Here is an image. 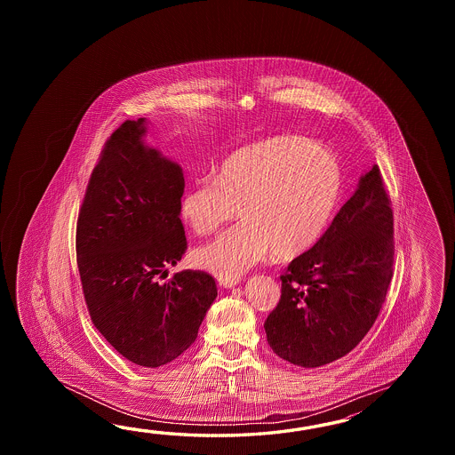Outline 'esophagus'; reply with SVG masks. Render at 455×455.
I'll return each instance as SVG.
<instances>
[{
	"mask_svg": "<svg viewBox=\"0 0 455 455\" xmlns=\"http://www.w3.org/2000/svg\"><path fill=\"white\" fill-rule=\"evenodd\" d=\"M241 283V276L239 278H229V280H221L220 278V284L223 286V288H234L235 284H239Z\"/></svg>",
	"mask_w": 455,
	"mask_h": 455,
	"instance_id": "1",
	"label": "esophagus"
}]
</instances>
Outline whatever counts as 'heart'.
<instances>
[{
  "label": "heart",
  "mask_w": 455,
  "mask_h": 455,
  "mask_svg": "<svg viewBox=\"0 0 455 455\" xmlns=\"http://www.w3.org/2000/svg\"><path fill=\"white\" fill-rule=\"evenodd\" d=\"M341 194V165L327 146L281 135L242 146L214 169L213 180L188 187L179 200L182 223L196 235L241 224L195 251V263L221 280L239 278L271 251L291 259L319 241Z\"/></svg>",
  "instance_id": "obj_1"
}]
</instances>
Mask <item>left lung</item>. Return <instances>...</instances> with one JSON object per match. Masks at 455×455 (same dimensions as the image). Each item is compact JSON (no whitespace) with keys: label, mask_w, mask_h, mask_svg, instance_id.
Returning a JSON list of instances; mask_svg holds the SVG:
<instances>
[{"label":"left lung","mask_w":455,"mask_h":455,"mask_svg":"<svg viewBox=\"0 0 455 455\" xmlns=\"http://www.w3.org/2000/svg\"><path fill=\"white\" fill-rule=\"evenodd\" d=\"M394 253L392 202L374 165L319 241L281 275L280 302L263 323L270 348L300 368L348 355L386 302Z\"/></svg>","instance_id":"1"}]
</instances>
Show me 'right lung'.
Segmentation results:
<instances>
[{"mask_svg":"<svg viewBox=\"0 0 455 455\" xmlns=\"http://www.w3.org/2000/svg\"><path fill=\"white\" fill-rule=\"evenodd\" d=\"M145 118L107 140L76 223V257L91 320L124 356L159 368L194 343L216 299L213 276L167 267L187 251L179 200L182 169L141 143Z\"/></svg>","mask_w":455,"mask_h":455,"instance_id":"add662e5","label":"right lung"}]
</instances>
